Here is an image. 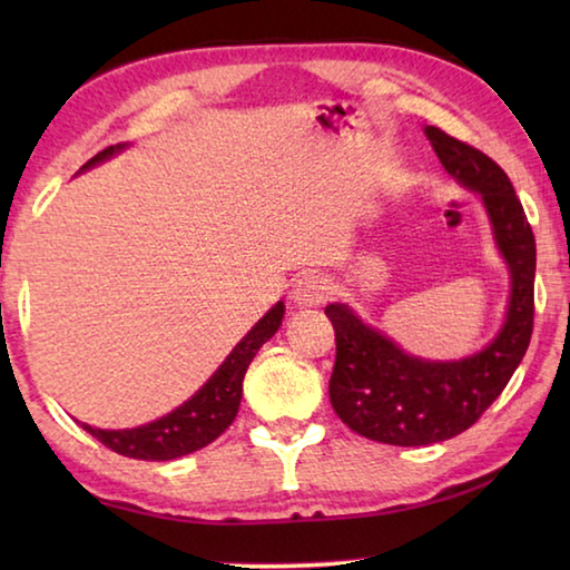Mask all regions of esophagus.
I'll list each match as a JSON object with an SVG mask.
<instances>
[{
	"mask_svg": "<svg viewBox=\"0 0 570 570\" xmlns=\"http://www.w3.org/2000/svg\"><path fill=\"white\" fill-rule=\"evenodd\" d=\"M330 298V284L322 276H302L292 288V302L298 308H316Z\"/></svg>",
	"mask_w": 570,
	"mask_h": 570,
	"instance_id": "esophagus-1",
	"label": "esophagus"
}]
</instances>
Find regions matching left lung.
Listing matches in <instances>:
<instances>
[{
	"label": "left lung",
	"mask_w": 570,
	"mask_h": 570,
	"mask_svg": "<svg viewBox=\"0 0 570 570\" xmlns=\"http://www.w3.org/2000/svg\"><path fill=\"white\" fill-rule=\"evenodd\" d=\"M452 178L475 190L488 210L495 246L510 274L508 312L500 332L480 352L435 362L412 356L387 334L364 324L346 304H330L336 362L330 400L346 428L384 445L420 448L465 432L513 377L533 334L535 238L505 170L485 153L428 125Z\"/></svg>",
	"instance_id": "1"
}]
</instances>
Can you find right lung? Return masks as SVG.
Listing matches in <instances>:
<instances>
[{
    "label": "right lung",
    "instance_id": "right-lung-1",
    "mask_svg": "<svg viewBox=\"0 0 570 570\" xmlns=\"http://www.w3.org/2000/svg\"><path fill=\"white\" fill-rule=\"evenodd\" d=\"M125 148H128L125 142H118V146L100 150L98 156L85 163L80 173L95 168L98 163H105ZM284 312V302H276L268 308L266 316L250 326V332L234 346V352L226 356L224 364L210 374L204 387L183 402L180 407L168 412L166 417L130 430H100L82 422V430H88L92 438H98L105 448L118 452V455L135 460H176L210 445L236 420L248 364L278 332Z\"/></svg>",
    "mask_w": 570,
    "mask_h": 570
}]
</instances>
